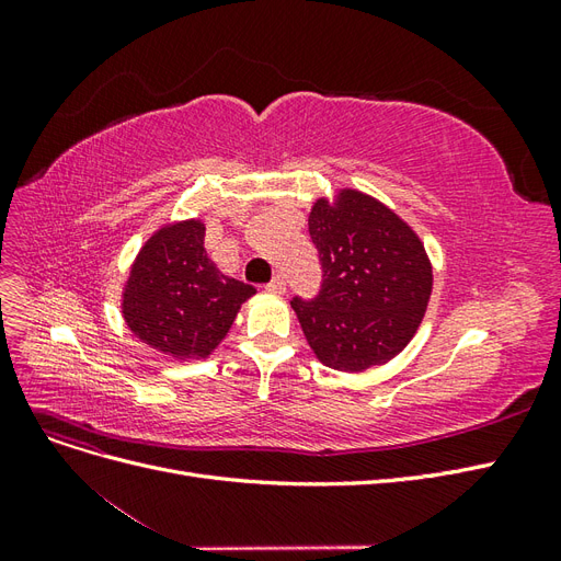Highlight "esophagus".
<instances>
[{
    "label": "esophagus",
    "instance_id": "esophagus-1",
    "mask_svg": "<svg viewBox=\"0 0 561 561\" xmlns=\"http://www.w3.org/2000/svg\"><path fill=\"white\" fill-rule=\"evenodd\" d=\"M266 290L274 293V295H283L285 293V278L283 276H274V278H271V283L266 285Z\"/></svg>",
    "mask_w": 561,
    "mask_h": 561
}]
</instances>
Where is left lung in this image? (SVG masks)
<instances>
[{"mask_svg":"<svg viewBox=\"0 0 561 561\" xmlns=\"http://www.w3.org/2000/svg\"><path fill=\"white\" fill-rule=\"evenodd\" d=\"M322 285L293 299L316 358L339 371L383 365L410 344L426 313L433 266L412 227L363 192L318 198L309 215Z\"/></svg>","mask_w":561,"mask_h":561,"instance_id":"1","label":"left lung"}]
</instances>
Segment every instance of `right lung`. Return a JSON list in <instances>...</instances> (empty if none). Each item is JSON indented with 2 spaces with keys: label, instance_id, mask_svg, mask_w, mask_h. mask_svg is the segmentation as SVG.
Masks as SVG:
<instances>
[{
  "label": "right lung",
  "instance_id": "right-lung-1",
  "mask_svg": "<svg viewBox=\"0 0 561 561\" xmlns=\"http://www.w3.org/2000/svg\"><path fill=\"white\" fill-rule=\"evenodd\" d=\"M201 219L165 225L142 245L122 313L130 332L175 360L208 358L254 287L225 276L203 248Z\"/></svg>",
  "mask_w": 561,
  "mask_h": 561
}]
</instances>
